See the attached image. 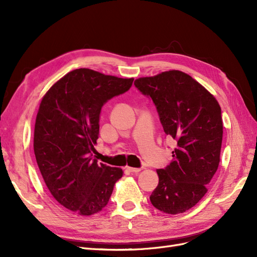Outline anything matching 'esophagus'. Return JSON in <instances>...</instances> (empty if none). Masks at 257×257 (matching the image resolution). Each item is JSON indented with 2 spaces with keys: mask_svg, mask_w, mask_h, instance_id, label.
I'll return each instance as SVG.
<instances>
[{
  "mask_svg": "<svg viewBox=\"0 0 257 257\" xmlns=\"http://www.w3.org/2000/svg\"><path fill=\"white\" fill-rule=\"evenodd\" d=\"M127 170L132 174H137V173L141 172L142 169L141 168H134V167H127Z\"/></svg>",
  "mask_w": 257,
  "mask_h": 257,
  "instance_id": "34e87169",
  "label": "esophagus"
}]
</instances>
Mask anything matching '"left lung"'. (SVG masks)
Listing matches in <instances>:
<instances>
[{
    "mask_svg": "<svg viewBox=\"0 0 257 257\" xmlns=\"http://www.w3.org/2000/svg\"><path fill=\"white\" fill-rule=\"evenodd\" d=\"M134 84L152 98L165 134L177 142L170 164L157 169L151 204L167 214L183 213L205 196L219 167L221 107L205 87L176 69L142 77Z\"/></svg>",
    "mask_w": 257,
    "mask_h": 257,
    "instance_id": "left-lung-1",
    "label": "left lung"
}]
</instances>
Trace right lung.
Wrapping results in <instances>:
<instances>
[{
    "label": "right lung",
    "mask_w": 257,
    "mask_h": 257,
    "mask_svg": "<svg viewBox=\"0 0 257 257\" xmlns=\"http://www.w3.org/2000/svg\"><path fill=\"white\" fill-rule=\"evenodd\" d=\"M133 80L77 68L42 98L34 127L37 165L54 199L76 214L99 212L123 176L121 168L97 164L92 152L103 105L126 92Z\"/></svg>",
    "instance_id": "1"
}]
</instances>
